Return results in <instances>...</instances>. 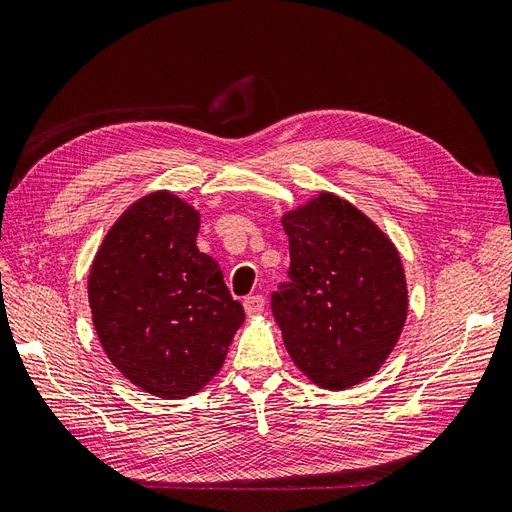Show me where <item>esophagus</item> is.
<instances>
[{"label":"esophagus","instance_id":"34e87169","mask_svg":"<svg viewBox=\"0 0 512 512\" xmlns=\"http://www.w3.org/2000/svg\"><path fill=\"white\" fill-rule=\"evenodd\" d=\"M243 307L247 316H258L262 314V309H265V297H262V294H250V297H245Z\"/></svg>","mask_w":512,"mask_h":512}]
</instances>
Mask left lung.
<instances>
[{
    "instance_id": "obj_1",
    "label": "left lung",
    "mask_w": 512,
    "mask_h": 512,
    "mask_svg": "<svg viewBox=\"0 0 512 512\" xmlns=\"http://www.w3.org/2000/svg\"><path fill=\"white\" fill-rule=\"evenodd\" d=\"M288 282L271 294L290 359L322 389L344 391L389 359L408 316L404 265L363 211L331 192L284 213Z\"/></svg>"
}]
</instances>
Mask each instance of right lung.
Masks as SVG:
<instances>
[{"mask_svg":"<svg viewBox=\"0 0 512 512\" xmlns=\"http://www.w3.org/2000/svg\"><path fill=\"white\" fill-rule=\"evenodd\" d=\"M200 213L166 190L138 198L106 232L89 307L111 363L164 399L198 393L245 320L218 262L196 247Z\"/></svg>","mask_w":512,"mask_h":512,"instance_id":"obj_1","label":"right lung"}]
</instances>
